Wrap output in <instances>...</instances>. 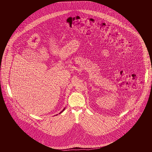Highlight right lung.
<instances>
[{"label":"right lung","instance_id":"obj_1","mask_svg":"<svg viewBox=\"0 0 152 152\" xmlns=\"http://www.w3.org/2000/svg\"><path fill=\"white\" fill-rule=\"evenodd\" d=\"M64 109H65V108H64V109H63V110H62V111H61V112H60V113H61V112H63V111H64Z\"/></svg>","mask_w":152,"mask_h":152}]
</instances>
